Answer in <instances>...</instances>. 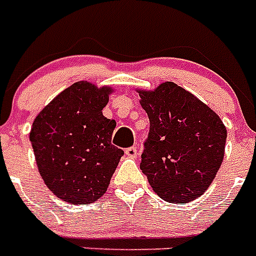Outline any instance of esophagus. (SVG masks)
Masks as SVG:
<instances>
[{
    "instance_id": "34e87169",
    "label": "esophagus",
    "mask_w": 256,
    "mask_h": 256,
    "mask_svg": "<svg viewBox=\"0 0 256 256\" xmlns=\"http://www.w3.org/2000/svg\"><path fill=\"white\" fill-rule=\"evenodd\" d=\"M126 155L128 156V158H130V159H136V158H137V155H138V151H137V148L132 146V148H126Z\"/></svg>"
}]
</instances>
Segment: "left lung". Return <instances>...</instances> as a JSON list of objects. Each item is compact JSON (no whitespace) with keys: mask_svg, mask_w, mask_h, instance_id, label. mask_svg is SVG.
Here are the masks:
<instances>
[{"mask_svg":"<svg viewBox=\"0 0 256 256\" xmlns=\"http://www.w3.org/2000/svg\"><path fill=\"white\" fill-rule=\"evenodd\" d=\"M150 119L142 173L162 200L186 204L212 184L224 156L227 130L220 118L188 91L165 82L140 91Z\"/></svg>","mask_w":256,"mask_h":256,"instance_id":"1","label":"left lung"}]
</instances>
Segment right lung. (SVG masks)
<instances>
[{"label":"right lung","mask_w":256,"mask_h":256,"mask_svg":"<svg viewBox=\"0 0 256 256\" xmlns=\"http://www.w3.org/2000/svg\"><path fill=\"white\" fill-rule=\"evenodd\" d=\"M110 88L76 82L37 115L32 148L40 177L54 195L74 205L94 202L106 192L122 148L112 144L116 122L102 115Z\"/></svg>","instance_id":"add662e5"}]
</instances>
